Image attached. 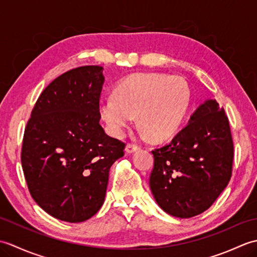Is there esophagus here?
I'll return each mask as SVG.
<instances>
[{
  "mask_svg": "<svg viewBox=\"0 0 257 257\" xmlns=\"http://www.w3.org/2000/svg\"><path fill=\"white\" fill-rule=\"evenodd\" d=\"M140 149V147L138 145H135V144H128L127 146H125V152L127 154H133V152L137 151Z\"/></svg>",
  "mask_w": 257,
  "mask_h": 257,
  "instance_id": "obj_1",
  "label": "esophagus"
}]
</instances>
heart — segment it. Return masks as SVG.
I'll use <instances>...</instances> for the list:
<instances>
[{
  "label": "heart",
  "instance_id": "b5f03b06",
  "mask_svg": "<svg viewBox=\"0 0 257 257\" xmlns=\"http://www.w3.org/2000/svg\"><path fill=\"white\" fill-rule=\"evenodd\" d=\"M190 88L183 78L165 74H136L116 86L114 96L103 97L100 117L108 132L121 137L136 114L145 135L157 140L176 134L187 114Z\"/></svg>",
  "mask_w": 257,
  "mask_h": 257
}]
</instances>
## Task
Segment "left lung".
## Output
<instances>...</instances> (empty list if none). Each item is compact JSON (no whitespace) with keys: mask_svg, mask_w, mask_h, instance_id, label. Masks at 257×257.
Returning <instances> with one entry per match:
<instances>
[{"mask_svg":"<svg viewBox=\"0 0 257 257\" xmlns=\"http://www.w3.org/2000/svg\"><path fill=\"white\" fill-rule=\"evenodd\" d=\"M149 185L161 209L189 219L209 209L232 176L230 123L216 100L204 101L167 146L152 151Z\"/></svg>","mask_w":257,"mask_h":257,"instance_id":"obj_1","label":"left lung"}]
</instances>
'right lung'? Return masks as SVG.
<instances>
[{"mask_svg": "<svg viewBox=\"0 0 257 257\" xmlns=\"http://www.w3.org/2000/svg\"><path fill=\"white\" fill-rule=\"evenodd\" d=\"M101 66H81L54 79L27 121L22 168L32 198L48 214L84 222L105 201L109 170L124 144L99 123Z\"/></svg>", "mask_w": 257, "mask_h": 257, "instance_id": "add662e5", "label": "right lung"}]
</instances>
